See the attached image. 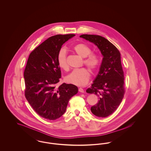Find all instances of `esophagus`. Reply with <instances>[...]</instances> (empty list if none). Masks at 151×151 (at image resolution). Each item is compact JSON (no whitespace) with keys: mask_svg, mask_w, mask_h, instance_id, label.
Returning <instances> with one entry per match:
<instances>
[{"mask_svg":"<svg viewBox=\"0 0 151 151\" xmlns=\"http://www.w3.org/2000/svg\"><path fill=\"white\" fill-rule=\"evenodd\" d=\"M78 91H79L80 92H81V93H83V92H84L83 89H82V88H80L78 89Z\"/></svg>","mask_w":151,"mask_h":151,"instance_id":"obj_1","label":"esophagus"}]
</instances>
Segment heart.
Segmentation results:
<instances>
[{"instance_id": "obj_1", "label": "heart", "mask_w": 151, "mask_h": 151, "mask_svg": "<svg viewBox=\"0 0 151 151\" xmlns=\"http://www.w3.org/2000/svg\"><path fill=\"white\" fill-rule=\"evenodd\" d=\"M73 50L81 57L84 58V64L91 71L96 70L99 68L100 60L99 56L94 52H91V48L85 43H78L73 47ZM57 63L59 67L64 70L69 69L67 61V53L64 49H60L57 55ZM91 77L89 71L83 68L75 69L66 77V81L71 84L83 86L88 83Z\"/></svg>"}]
</instances>
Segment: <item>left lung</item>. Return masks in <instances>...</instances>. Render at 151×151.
<instances>
[{
    "label": "left lung",
    "instance_id": "8db88e82",
    "mask_svg": "<svg viewBox=\"0 0 151 151\" xmlns=\"http://www.w3.org/2000/svg\"><path fill=\"white\" fill-rule=\"evenodd\" d=\"M80 37L97 46L104 57L99 73L86 92L99 97L98 102L91 107L92 113L106 117L116 111L125 93L120 52L114 45L100 35L83 34Z\"/></svg>",
    "mask_w": 151,
    "mask_h": 151
}]
</instances>
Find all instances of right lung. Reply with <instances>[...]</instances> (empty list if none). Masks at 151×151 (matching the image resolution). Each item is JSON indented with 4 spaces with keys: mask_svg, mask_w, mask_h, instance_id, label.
<instances>
[{
    "mask_svg": "<svg viewBox=\"0 0 151 151\" xmlns=\"http://www.w3.org/2000/svg\"><path fill=\"white\" fill-rule=\"evenodd\" d=\"M74 35L59 34L45 40L32 51L24 69L25 97L35 111L47 120L62 116L71 97L78 92L73 84L57 86L61 77L58 54L62 45Z\"/></svg>",
    "mask_w": 151,
    "mask_h": 151,
    "instance_id": "1",
    "label": "right lung"
}]
</instances>
